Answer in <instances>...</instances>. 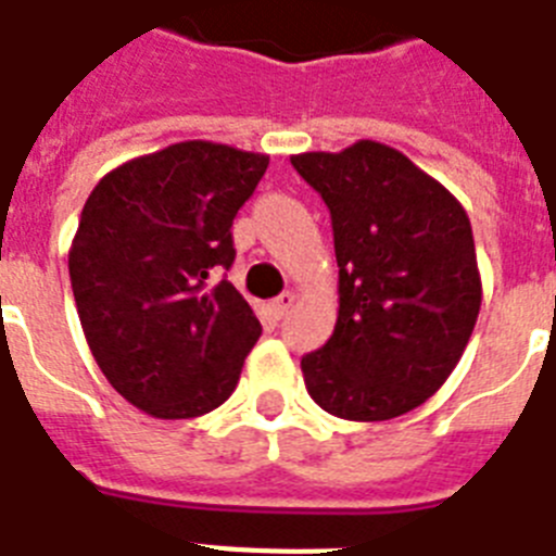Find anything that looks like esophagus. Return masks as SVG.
I'll use <instances>...</instances> for the list:
<instances>
[{
	"mask_svg": "<svg viewBox=\"0 0 556 556\" xmlns=\"http://www.w3.org/2000/svg\"><path fill=\"white\" fill-rule=\"evenodd\" d=\"M293 302H296V296H293L291 291L279 293L277 300H274V314H277L279 319H282V317H288V311L293 308Z\"/></svg>",
	"mask_w": 556,
	"mask_h": 556,
	"instance_id": "obj_1",
	"label": "esophagus"
}]
</instances>
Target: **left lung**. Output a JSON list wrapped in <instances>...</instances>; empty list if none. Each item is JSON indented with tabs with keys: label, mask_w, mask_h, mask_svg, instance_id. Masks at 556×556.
Here are the masks:
<instances>
[{
	"label": "left lung",
	"mask_w": 556,
	"mask_h": 556,
	"mask_svg": "<svg viewBox=\"0 0 556 556\" xmlns=\"http://www.w3.org/2000/svg\"><path fill=\"white\" fill-rule=\"evenodd\" d=\"M331 211L340 314L302 356L314 403L380 422L422 405L471 340L482 286L468 214L405 153L363 139L291 156Z\"/></svg>",
	"instance_id": "obj_1"
}]
</instances>
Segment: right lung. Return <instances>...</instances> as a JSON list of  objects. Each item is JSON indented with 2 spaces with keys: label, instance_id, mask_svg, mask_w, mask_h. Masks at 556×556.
I'll return each instance as SVG.
<instances>
[{
  "label": "right lung",
  "instance_id": "right-lung-1",
  "mask_svg": "<svg viewBox=\"0 0 556 556\" xmlns=\"http://www.w3.org/2000/svg\"><path fill=\"white\" fill-rule=\"evenodd\" d=\"M265 153L176 142L130 160L90 191L67 254L90 354L130 405L202 417L233 394L263 325L214 274L233 265V216Z\"/></svg>",
  "mask_w": 556,
  "mask_h": 556
}]
</instances>
